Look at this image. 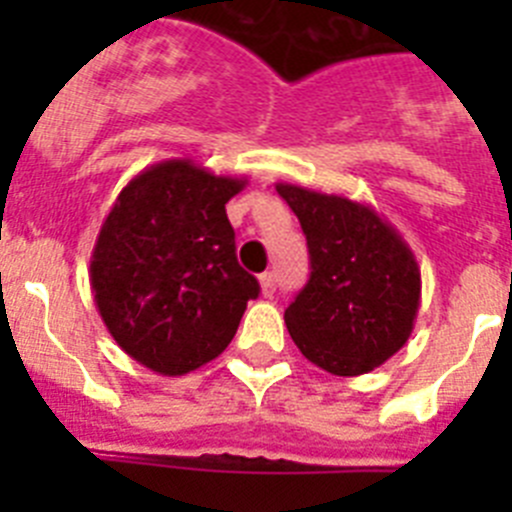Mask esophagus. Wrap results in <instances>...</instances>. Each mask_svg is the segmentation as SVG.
Returning a JSON list of instances; mask_svg holds the SVG:
<instances>
[{"label":"esophagus","instance_id":"1","mask_svg":"<svg viewBox=\"0 0 512 512\" xmlns=\"http://www.w3.org/2000/svg\"><path fill=\"white\" fill-rule=\"evenodd\" d=\"M259 284H261V295L271 297L274 295V289H277V274H274V271H264V274L259 277Z\"/></svg>","mask_w":512,"mask_h":512}]
</instances>
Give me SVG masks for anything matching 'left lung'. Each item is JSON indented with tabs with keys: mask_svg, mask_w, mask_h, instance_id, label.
I'll return each mask as SVG.
<instances>
[{
	"mask_svg": "<svg viewBox=\"0 0 512 512\" xmlns=\"http://www.w3.org/2000/svg\"><path fill=\"white\" fill-rule=\"evenodd\" d=\"M310 248V279L284 310L302 356L336 377H359L395 356L413 333L420 269L372 205L279 182Z\"/></svg>",
	"mask_w": 512,
	"mask_h": 512,
	"instance_id": "1",
	"label": "left lung"
}]
</instances>
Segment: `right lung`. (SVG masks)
I'll return each mask as SVG.
<instances>
[{
  "instance_id": "obj_1",
  "label": "right lung",
  "mask_w": 512,
  "mask_h": 512,
  "mask_svg": "<svg viewBox=\"0 0 512 512\" xmlns=\"http://www.w3.org/2000/svg\"><path fill=\"white\" fill-rule=\"evenodd\" d=\"M246 184L169 158L133 176L104 217L89 261L94 302L117 346L151 372L182 377L217 359L259 297L225 215Z\"/></svg>"
}]
</instances>
